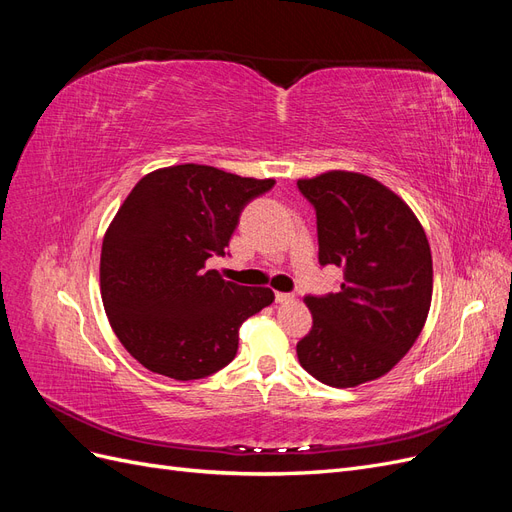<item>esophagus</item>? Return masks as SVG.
<instances>
[{"instance_id":"obj_1","label":"esophagus","mask_w":512,"mask_h":512,"mask_svg":"<svg viewBox=\"0 0 512 512\" xmlns=\"http://www.w3.org/2000/svg\"><path fill=\"white\" fill-rule=\"evenodd\" d=\"M275 301L277 303H294V301H297V297H294V294H290V292H277Z\"/></svg>"}]
</instances>
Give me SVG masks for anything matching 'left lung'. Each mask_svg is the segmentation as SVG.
I'll list each match as a JSON object with an SVG mask.
<instances>
[{
	"label": "left lung",
	"mask_w": 512,
	"mask_h": 512,
	"mask_svg": "<svg viewBox=\"0 0 512 512\" xmlns=\"http://www.w3.org/2000/svg\"><path fill=\"white\" fill-rule=\"evenodd\" d=\"M318 226V262L342 267L337 292L307 294L312 331L297 344L316 380L348 389L391 371L421 335L433 267L421 222L376 179L331 170L299 179Z\"/></svg>",
	"instance_id": "1"
}]
</instances>
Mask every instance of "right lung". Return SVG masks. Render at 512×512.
Listing matches in <instances>:
<instances>
[{
	"label": "right lung",
	"instance_id": "obj_1",
	"mask_svg": "<svg viewBox=\"0 0 512 512\" xmlns=\"http://www.w3.org/2000/svg\"><path fill=\"white\" fill-rule=\"evenodd\" d=\"M273 185L179 164L145 175L123 200L102 241V303L123 348L153 374H215L235 359L243 320L273 303V290L205 269L226 254L241 211Z\"/></svg>",
	"mask_w": 512,
	"mask_h": 512
}]
</instances>
